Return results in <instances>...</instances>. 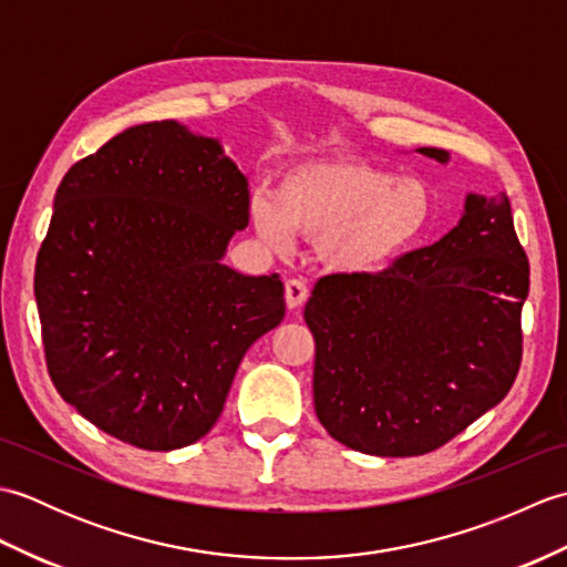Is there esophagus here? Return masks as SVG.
<instances>
[{"label": "esophagus", "mask_w": 567, "mask_h": 567, "mask_svg": "<svg viewBox=\"0 0 567 567\" xmlns=\"http://www.w3.org/2000/svg\"><path fill=\"white\" fill-rule=\"evenodd\" d=\"M309 297V290H307V282L305 280H297V277H292V280L285 282V299H287V307L290 309H299Z\"/></svg>", "instance_id": "1"}]
</instances>
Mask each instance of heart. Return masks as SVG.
<instances>
[{
    "mask_svg": "<svg viewBox=\"0 0 567 567\" xmlns=\"http://www.w3.org/2000/svg\"><path fill=\"white\" fill-rule=\"evenodd\" d=\"M250 219L275 248L302 236L333 272L375 275L424 234L431 189L365 158L311 161L287 171L272 197H252Z\"/></svg>",
    "mask_w": 567,
    "mask_h": 567,
    "instance_id": "1",
    "label": "heart"
}]
</instances>
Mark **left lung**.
I'll return each mask as SVG.
<instances>
[{"mask_svg":"<svg viewBox=\"0 0 567 567\" xmlns=\"http://www.w3.org/2000/svg\"><path fill=\"white\" fill-rule=\"evenodd\" d=\"M526 295L507 192L467 195L457 226L388 270L321 277L305 307L321 426L368 455L441 449L512 390Z\"/></svg>","mask_w":567,"mask_h":567,"instance_id":"1","label":"left lung"}]
</instances>
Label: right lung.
I'll return each mask as SVG.
<instances>
[{
	"label": "right lung",
	"instance_id": "right-lung-1",
	"mask_svg": "<svg viewBox=\"0 0 567 567\" xmlns=\"http://www.w3.org/2000/svg\"><path fill=\"white\" fill-rule=\"evenodd\" d=\"M248 179L219 138L131 126L65 173L35 258L48 375L110 436L175 451L207 436L248 348L285 317L280 275L221 262Z\"/></svg>",
	"mask_w": 567,
	"mask_h": 567
}]
</instances>
